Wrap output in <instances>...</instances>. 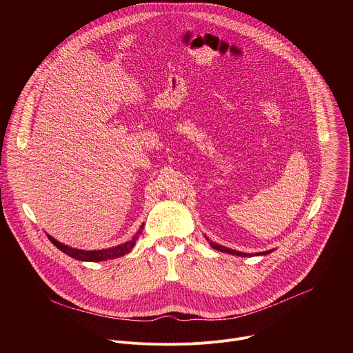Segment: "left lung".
I'll return each mask as SVG.
<instances>
[{"label":"left lung","instance_id":"left-lung-1","mask_svg":"<svg viewBox=\"0 0 353 353\" xmlns=\"http://www.w3.org/2000/svg\"><path fill=\"white\" fill-rule=\"evenodd\" d=\"M207 240L210 241V245L214 248V250H218V251H222V253H226V254H233V256H239V257H257V256H267L270 253H272L274 250H267V251H263V253H256V254H248V253H241V251H236V250H232V248H228L225 245H221L215 241H211L208 237Z\"/></svg>","mask_w":353,"mask_h":353}]
</instances>
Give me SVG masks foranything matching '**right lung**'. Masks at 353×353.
Here are the masks:
<instances>
[{"label": "right lung", "mask_w": 353, "mask_h": 353, "mask_svg": "<svg viewBox=\"0 0 353 353\" xmlns=\"http://www.w3.org/2000/svg\"><path fill=\"white\" fill-rule=\"evenodd\" d=\"M143 230V223L139 226L138 232L132 236L131 240L121 243L119 245L110 247V248H102V250H81V248H75V247H70L59 240H56L54 237H52L50 234H47L48 240L52 241L59 250H61L63 253H65L67 256L78 260V261H90V263H99V261H106V260H113L117 257H123L125 254H128L130 251L132 250V247L135 245L137 240L139 239V236L142 234Z\"/></svg>", "instance_id": "add662e5"}]
</instances>
